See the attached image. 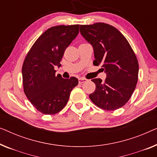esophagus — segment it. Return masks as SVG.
Instances as JSON below:
<instances>
[{"mask_svg": "<svg viewBox=\"0 0 157 157\" xmlns=\"http://www.w3.org/2000/svg\"><path fill=\"white\" fill-rule=\"evenodd\" d=\"M78 81H79V83H83L86 82L88 80L86 78H80L78 79Z\"/></svg>", "mask_w": 157, "mask_h": 157, "instance_id": "34e87169", "label": "esophagus"}]
</instances>
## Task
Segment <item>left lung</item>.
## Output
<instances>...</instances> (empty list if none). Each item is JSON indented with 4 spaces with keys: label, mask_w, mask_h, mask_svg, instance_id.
Masks as SVG:
<instances>
[{
    "label": "left lung",
    "mask_w": 157,
    "mask_h": 157,
    "mask_svg": "<svg viewBox=\"0 0 157 157\" xmlns=\"http://www.w3.org/2000/svg\"><path fill=\"white\" fill-rule=\"evenodd\" d=\"M80 33L94 51V65L101 64L106 78L92 79L95 90L89 95L95 105L115 110L128 103L138 80L139 63L124 35L103 22L80 26Z\"/></svg>",
    "instance_id": "obj_1"
}]
</instances>
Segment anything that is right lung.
<instances>
[{"instance_id":"obj_1","label":"right lung","mask_w":157,"mask_h":157,"mask_svg":"<svg viewBox=\"0 0 157 157\" xmlns=\"http://www.w3.org/2000/svg\"><path fill=\"white\" fill-rule=\"evenodd\" d=\"M78 29L79 25L52 27L36 40L25 59L22 68L25 94L43 114L62 110L78 85L76 77L66 79L60 74L56 76L54 67H61L66 49L78 35Z\"/></svg>"}]
</instances>
